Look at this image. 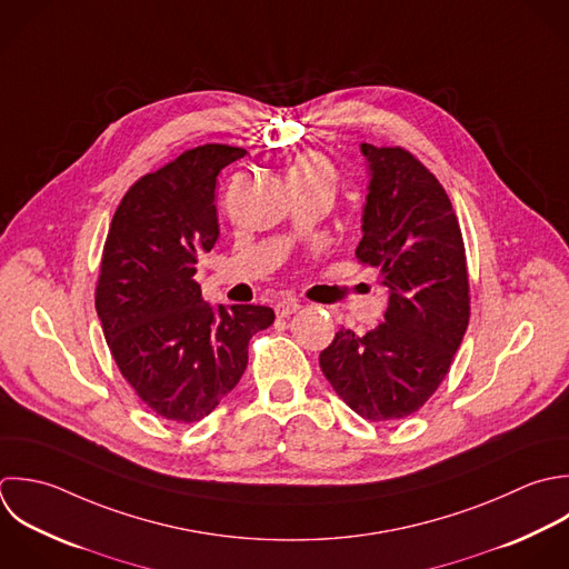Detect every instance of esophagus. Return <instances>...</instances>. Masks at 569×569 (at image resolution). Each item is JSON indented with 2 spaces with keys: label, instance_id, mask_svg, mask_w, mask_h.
I'll list each match as a JSON object with an SVG mask.
<instances>
[{
  "label": "esophagus",
  "instance_id": "esophagus-1",
  "mask_svg": "<svg viewBox=\"0 0 569 569\" xmlns=\"http://www.w3.org/2000/svg\"><path fill=\"white\" fill-rule=\"evenodd\" d=\"M299 308H301V303H299L297 299H281V301L274 306L277 317H290V315H295Z\"/></svg>",
  "mask_w": 569,
  "mask_h": 569
}]
</instances>
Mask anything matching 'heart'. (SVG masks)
<instances>
[{
    "label": "heart",
    "mask_w": 569,
    "mask_h": 569,
    "mask_svg": "<svg viewBox=\"0 0 569 569\" xmlns=\"http://www.w3.org/2000/svg\"><path fill=\"white\" fill-rule=\"evenodd\" d=\"M288 186H308V183H323L335 188V172L330 163L319 152H303L299 154L288 168Z\"/></svg>",
    "instance_id": "1"
}]
</instances>
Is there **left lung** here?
<instances>
[{
  "mask_svg": "<svg viewBox=\"0 0 569 569\" xmlns=\"http://www.w3.org/2000/svg\"><path fill=\"white\" fill-rule=\"evenodd\" d=\"M368 194L357 259L381 268L383 321L363 337L339 330L319 363L335 392L368 421L417 412L446 379L470 319L466 248L437 177L403 148L361 143Z\"/></svg>",
  "mask_w": 569,
  "mask_h": 569,
  "instance_id": "8db88e82",
  "label": "left lung"
}]
</instances>
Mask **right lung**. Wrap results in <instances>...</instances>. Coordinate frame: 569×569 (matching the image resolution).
Here are the masks:
<instances>
[{
	"label": "right lung",
	"instance_id": "1",
	"mask_svg": "<svg viewBox=\"0 0 569 569\" xmlns=\"http://www.w3.org/2000/svg\"><path fill=\"white\" fill-rule=\"evenodd\" d=\"M243 148L206 143L141 177L121 199L94 308L123 379L159 417L194 423L239 383L268 306H210L192 279L219 239L214 188Z\"/></svg>",
	"mask_w": 569,
	"mask_h": 569
}]
</instances>
